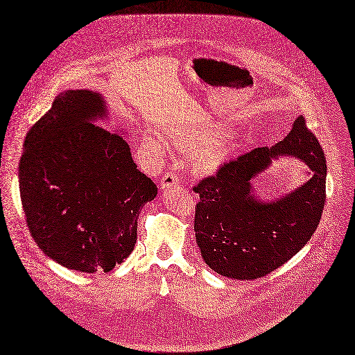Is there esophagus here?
<instances>
[{"instance_id":"obj_1","label":"esophagus","mask_w":355,"mask_h":355,"mask_svg":"<svg viewBox=\"0 0 355 355\" xmlns=\"http://www.w3.org/2000/svg\"><path fill=\"white\" fill-rule=\"evenodd\" d=\"M178 183H179V178L173 172H167V173H164V176L160 180V188L162 189H168L172 187H176Z\"/></svg>"}]
</instances>
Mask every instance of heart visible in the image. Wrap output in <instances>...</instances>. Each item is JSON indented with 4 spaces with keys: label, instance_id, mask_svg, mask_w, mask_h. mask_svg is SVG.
Here are the masks:
<instances>
[{
    "label": "heart",
    "instance_id": "1",
    "mask_svg": "<svg viewBox=\"0 0 355 355\" xmlns=\"http://www.w3.org/2000/svg\"><path fill=\"white\" fill-rule=\"evenodd\" d=\"M211 132V127L166 125L160 134L171 146L180 150H192L191 162L195 173L211 176L221 171L234 151V141L228 132L212 137ZM140 150L148 159L159 162L166 155V143L159 134L144 131L140 139Z\"/></svg>",
    "mask_w": 355,
    "mask_h": 355
}]
</instances>
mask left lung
Instances as JSON below:
<instances>
[{
	"instance_id": "left-lung-1",
	"label": "left lung",
	"mask_w": 355,
	"mask_h": 355,
	"mask_svg": "<svg viewBox=\"0 0 355 355\" xmlns=\"http://www.w3.org/2000/svg\"><path fill=\"white\" fill-rule=\"evenodd\" d=\"M282 157L305 162L309 180L275 200H263L255 179ZM325 180L322 147L299 115L282 141L228 162L193 188L199 193L195 237L202 259L215 273L235 280L273 272L305 247L318 228Z\"/></svg>"
}]
</instances>
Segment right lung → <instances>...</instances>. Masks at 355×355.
I'll return each mask as SVG.
<instances>
[{
	"instance_id": "obj_1",
	"label": "right lung",
	"mask_w": 355,
	"mask_h": 355,
	"mask_svg": "<svg viewBox=\"0 0 355 355\" xmlns=\"http://www.w3.org/2000/svg\"><path fill=\"white\" fill-rule=\"evenodd\" d=\"M110 120L103 94L64 89L27 132L20 160L31 237L80 273H108L131 254L140 211L157 195L131 157L128 131L104 128Z\"/></svg>"
}]
</instances>
